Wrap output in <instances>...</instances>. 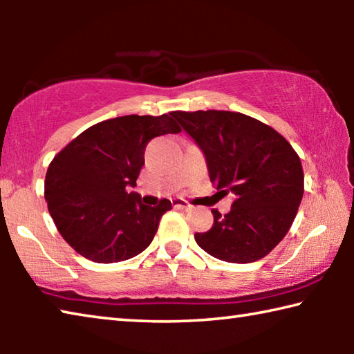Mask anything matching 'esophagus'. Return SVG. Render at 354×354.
<instances>
[{"label": "esophagus", "mask_w": 354, "mask_h": 354, "mask_svg": "<svg viewBox=\"0 0 354 354\" xmlns=\"http://www.w3.org/2000/svg\"><path fill=\"white\" fill-rule=\"evenodd\" d=\"M171 205H173V207H176V209H183V211H190V209H192L189 203L183 200V198H173Z\"/></svg>", "instance_id": "34e87169"}]
</instances>
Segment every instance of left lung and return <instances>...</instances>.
<instances>
[{"label":"left lung","mask_w":354,"mask_h":354,"mask_svg":"<svg viewBox=\"0 0 354 354\" xmlns=\"http://www.w3.org/2000/svg\"><path fill=\"white\" fill-rule=\"evenodd\" d=\"M206 159L211 183L231 194V211L212 209L214 225L195 241L214 257L248 263L283 241L304 192L298 154L273 128L239 112H173Z\"/></svg>","instance_id":"obj_1"}]
</instances>
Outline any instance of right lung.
<instances>
[{
  "instance_id": "add662e5",
  "label": "right lung",
  "mask_w": 354,
  "mask_h": 354,
  "mask_svg": "<svg viewBox=\"0 0 354 354\" xmlns=\"http://www.w3.org/2000/svg\"><path fill=\"white\" fill-rule=\"evenodd\" d=\"M179 131L173 112L117 117L93 124L55 156L45 200L71 248L100 263L127 261L148 248L171 203L151 207L128 190L145 164L147 143Z\"/></svg>"
}]
</instances>
